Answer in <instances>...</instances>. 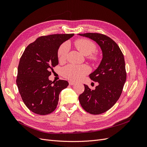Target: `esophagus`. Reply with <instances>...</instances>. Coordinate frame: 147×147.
Listing matches in <instances>:
<instances>
[{
  "label": "esophagus",
  "mask_w": 147,
  "mask_h": 147,
  "mask_svg": "<svg viewBox=\"0 0 147 147\" xmlns=\"http://www.w3.org/2000/svg\"><path fill=\"white\" fill-rule=\"evenodd\" d=\"M69 83L70 85H74V84H75V82H71V81H69Z\"/></svg>",
  "instance_id": "1"
}]
</instances>
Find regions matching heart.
<instances>
[{"label": "heart", "mask_w": 147, "mask_h": 147, "mask_svg": "<svg viewBox=\"0 0 147 147\" xmlns=\"http://www.w3.org/2000/svg\"><path fill=\"white\" fill-rule=\"evenodd\" d=\"M75 46L82 54L88 56V59L94 63H98L100 59L99 53L95 51L96 45L92 41L86 38H79L75 42ZM70 46L68 43L62 44L57 50V57L60 62H64L67 57ZM90 72V69L86 65H77L69 64L62 69L63 76L72 81H78L83 78Z\"/></svg>", "instance_id": "b5f03b06"}]
</instances>
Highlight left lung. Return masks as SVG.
<instances>
[{
	"label": "left lung",
	"instance_id": "left-lung-1",
	"mask_svg": "<svg viewBox=\"0 0 147 147\" xmlns=\"http://www.w3.org/2000/svg\"><path fill=\"white\" fill-rule=\"evenodd\" d=\"M78 35L96 42L102 52V59L98 67L89 75L99 84L94 90L84 84V91L78 97L80 103L84 110L91 114L103 113L112 107L121 94L126 80L124 56L117 44L105 35Z\"/></svg>",
	"mask_w": 147,
	"mask_h": 147
}]
</instances>
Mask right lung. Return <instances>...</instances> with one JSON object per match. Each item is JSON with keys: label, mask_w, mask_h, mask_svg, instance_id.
Masks as SVG:
<instances>
[{"label": "right lung", "mask_w": 147, "mask_h": 147, "mask_svg": "<svg viewBox=\"0 0 147 147\" xmlns=\"http://www.w3.org/2000/svg\"><path fill=\"white\" fill-rule=\"evenodd\" d=\"M53 34L38 37L26 47L18 67L16 84L24 104L41 115L52 113L58 104L60 92L68 82L50 80L51 70L58 64L57 50L63 42L74 36Z\"/></svg>", "instance_id": "1"}]
</instances>
